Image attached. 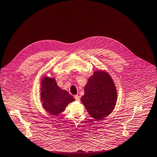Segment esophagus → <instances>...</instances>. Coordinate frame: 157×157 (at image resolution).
Returning a JSON list of instances; mask_svg holds the SVG:
<instances>
[{
  "label": "esophagus",
  "mask_w": 157,
  "mask_h": 157,
  "mask_svg": "<svg viewBox=\"0 0 157 157\" xmlns=\"http://www.w3.org/2000/svg\"><path fill=\"white\" fill-rule=\"evenodd\" d=\"M75 100H76V101H79V99H80L79 96L78 95H75Z\"/></svg>",
  "instance_id": "obj_1"
}]
</instances>
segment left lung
I'll return each mask as SVG.
<instances>
[{
    "instance_id": "1",
    "label": "left lung",
    "mask_w": 157,
    "mask_h": 157,
    "mask_svg": "<svg viewBox=\"0 0 157 157\" xmlns=\"http://www.w3.org/2000/svg\"><path fill=\"white\" fill-rule=\"evenodd\" d=\"M117 98V89L111 75L97 70L89 78L81 101L92 118L100 121L113 111Z\"/></svg>"
}]
</instances>
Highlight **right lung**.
I'll return each mask as SVG.
<instances>
[{
	"label": "right lung",
	"mask_w": 157,
	"mask_h": 157,
	"mask_svg": "<svg viewBox=\"0 0 157 157\" xmlns=\"http://www.w3.org/2000/svg\"><path fill=\"white\" fill-rule=\"evenodd\" d=\"M51 75V77L44 75L40 78V101L46 112L58 116L75 100L67 91L58 86L54 75Z\"/></svg>",
	"instance_id": "1"
}]
</instances>
